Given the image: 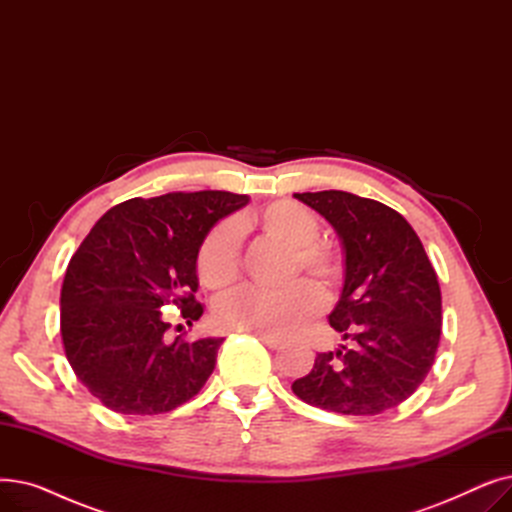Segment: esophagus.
Masks as SVG:
<instances>
[{
    "label": "esophagus",
    "instance_id": "esophagus-1",
    "mask_svg": "<svg viewBox=\"0 0 512 512\" xmlns=\"http://www.w3.org/2000/svg\"><path fill=\"white\" fill-rule=\"evenodd\" d=\"M257 338L265 344V346H270V348H282V340H278V338H274V336H263V334H257Z\"/></svg>",
    "mask_w": 512,
    "mask_h": 512
}]
</instances>
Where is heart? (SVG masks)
Segmentation results:
<instances>
[{"mask_svg":"<svg viewBox=\"0 0 512 512\" xmlns=\"http://www.w3.org/2000/svg\"><path fill=\"white\" fill-rule=\"evenodd\" d=\"M240 230H261L290 247L286 280L301 272L326 294H334L344 280V261L332 247L317 242L319 224L301 203L280 199L255 213L238 218ZM197 276L211 290H228L240 278L238 232L232 224L213 226L197 253ZM319 287V288H320ZM318 288V289H319ZM307 280L280 290L245 288L215 305V321L224 330L286 338L299 332L324 307V294Z\"/></svg>","mask_w":512,"mask_h":512,"instance_id":"heart-1","label":"heart"}]
</instances>
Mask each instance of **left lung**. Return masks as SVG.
Returning a JSON list of instances; mask_svg holds the SVG:
<instances>
[{
  "instance_id": "1",
  "label": "left lung",
  "mask_w": 512,
  "mask_h": 512,
  "mask_svg": "<svg viewBox=\"0 0 512 512\" xmlns=\"http://www.w3.org/2000/svg\"><path fill=\"white\" fill-rule=\"evenodd\" d=\"M294 197L340 236L344 286L330 326L353 346L319 353L292 392L324 411L378 415L407 400L434 365L442 334L436 270L392 207L344 191Z\"/></svg>"
}]
</instances>
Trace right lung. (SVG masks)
I'll use <instances>...</instances> for the list:
<instances>
[{"label": "right lung", "mask_w": 512, "mask_h": 512, "mask_svg": "<svg viewBox=\"0 0 512 512\" xmlns=\"http://www.w3.org/2000/svg\"><path fill=\"white\" fill-rule=\"evenodd\" d=\"M247 195L226 191L130 199L91 228L62 284L60 332L70 367L107 409L159 415L205 386L224 338H168L166 307L193 326L197 253Z\"/></svg>", "instance_id": "obj_1"}]
</instances>
